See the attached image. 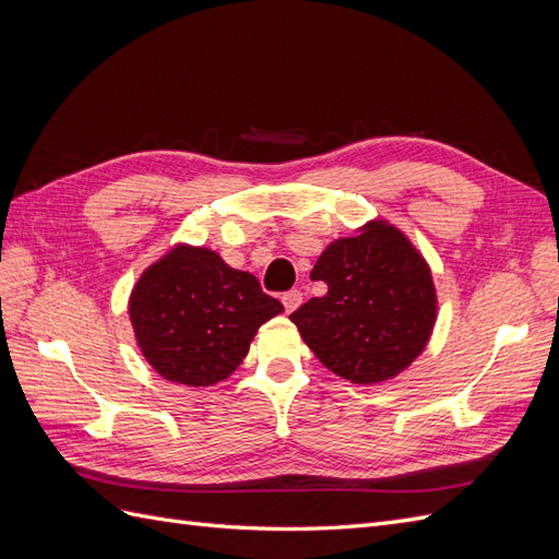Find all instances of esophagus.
Returning a JSON list of instances; mask_svg holds the SVG:
<instances>
[{
  "mask_svg": "<svg viewBox=\"0 0 559 559\" xmlns=\"http://www.w3.org/2000/svg\"><path fill=\"white\" fill-rule=\"evenodd\" d=\"M282 302H284V310L286 312H294L300 302H302V294L298 292V289H292V292H286L284 296H282Z\"/></svg>",
  "mask_w": 559,
  "mask_h": 559,
  "instance_id": "1",
  "label": "esophagus"
}]
</instances>
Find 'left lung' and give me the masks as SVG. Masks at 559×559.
I'll return each instance as SVG.
<instances>
[{
	"mask_svg": "<svg viewBox=\"0 0 559 559\" xmlns=\"http://www.w3.org/2000/svg\"><path fill=\"white\" fill-rule=\"evenodd\" d=\"M310 277L329 292L289 319L335 376L354 384L392 380L427 347L438 306L431 270L399 228L370 222L331 242Z\"/></svg>",
	"mask_w": 559,
	"mask_h": 559,
	"instance_id": "left-lung-1",
	"label": "left lung"
}]
</instances>
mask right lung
<instances>
[{
	"mask_svg": "<svg viewBox=\"0 0 559 559\" xmlns=\"http://www.w3.org/2000/svg\"><path fill=\"white\" fill-rule=\"evenodd\" d=\"M128 310L156 373L186 386H210L242 364L259 326L284 306L216 251L177 245L144 270Z\"/></svg>",
	"mask_w": 559,
	"mask_h": 559,
	"instance_id": "1",
	"label": "right lung"
}]
</instances>
